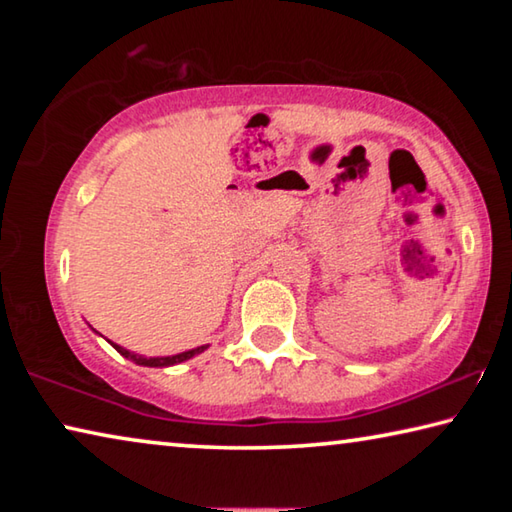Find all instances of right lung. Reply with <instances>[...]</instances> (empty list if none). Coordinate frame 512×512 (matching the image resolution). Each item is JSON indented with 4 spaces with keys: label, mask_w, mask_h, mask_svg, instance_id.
<instances>
[{
    "label": "right lung",
    "mask_w": 512,
    "mask_h": 512,
    "mask_svg": "<svg viewBox=\"0 0 512 512\" xmlns=\"http://www.w3.org/2000/svg\"><path fill=\"white\" fill-rule=\"evenodd\" d=\"M112 345H115V343H112ZM205 348H207V345H201V348H196V350H187V352H180V354H173V357H153V359H144V357H135V354H131V352H128V350H124V348H119V345H115V350H117V352H121V354H124V357H131L133 361L142 363V366H151V368L173 366V363L187 361V359H192L194 354H201Z\"/></svg>",
    "instance_id": "obj_1"
}]
</instances>
